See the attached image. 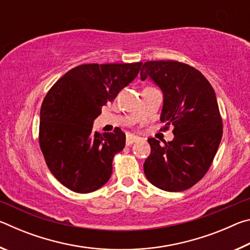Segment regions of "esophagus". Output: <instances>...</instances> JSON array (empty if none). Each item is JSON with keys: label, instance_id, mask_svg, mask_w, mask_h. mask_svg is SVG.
<instances>
[{"label": "esophagus", "instance_id": "1", "mask_svg": "<svg viewBox=\"0 0 250 250\" xmlns=\"http://www.w3.org/2000/svg\"><path fill=\"white\" fill-rule=\"evenodd\" d=\"M140 139H141V138H140V137H137V135L129 134V135H126L125 143H126V146H130V145H132V143L139 141V140H140Z\"/></svg>", "mask_w": 250, "mask_h": 250}]
</instances>
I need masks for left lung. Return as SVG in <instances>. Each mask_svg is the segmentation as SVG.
<instances>
[{"label":"left lung","mask_w":250,"mask_h":250,"mask_svg":"<svg viewBox=\"0 0 250 250\" xmlns=\"http://www.w3.org/2000/svg\"><path fill=\"white\" fill-rule=\"evenodd\" d=\"M141 80L150 78L163 94L160 120L174 125L170 142L149 138L151 153L143 170L151 184L167 192L192 188L208 171L223 135L216 95L201 71L174 61L146 62Z\"/></svg>","instance_id":"left-lung-1"}]
</instances>
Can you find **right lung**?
<instances>
[{"instance_id":"1","label":"right lung","mask_w":250,"mask_h":250,"mask_svg":"<svg viewBox=\"0 0 250 250\" xmlns=\"http://www.w3.org/2000/svg\"><path fill=\"white\" fill-rule=\"evenodd\" d=\"M142 62L75 67L50 88L41 107L40 146L46 164L62 185L90 193L109 181L112 160L124 150L125 134L92 131L103 105L139 74Z\"/></svg>"}]
</instances>
